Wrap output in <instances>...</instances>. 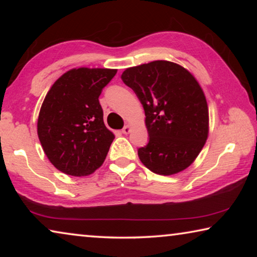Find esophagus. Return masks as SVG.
Segmentation results:
<instances>
[{
    "instance_id": "obj_1",
    "label": "esophagus",
    "mask_w": 257,
    "mask_h": 257,
    "mask_svg": "<svg viewBox=\"0 0 257 257\" xmlns=\"http://www.w3.org/2000/svg\"><path fill=\"white\" fill-rule=\"evenodd\" d=\"M130 130H132V127H130V124H125L124 127L122 128V133H123L124 135H127V134L130 133Z\"/></svg>"
}]
</instances>
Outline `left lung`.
<instances>
[{
	"instance_id": "1",
	"label": "left lung",
	"mask_w": 257,
	"mask_h": 257,
	"mask_svg": "<svg viewBox=\"0 0 257 257\" xmlns=\"http://www.w3.org/2000/svg\"><path fill=\"white\" fill-rule=\"evenodd\" d=\"M121 79L145 111L150 141L138 149L142 163L162 176L188 168L208 136V106L196 78L180 64L158 60L125 69Z\"/></svg>"
}]
</instances>
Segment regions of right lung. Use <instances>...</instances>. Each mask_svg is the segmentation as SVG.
<instances>
[{
	"mask_svg": "<svg viewBox=\"0 0 257 257\" xmlns=\"http://www.w3.org/2000/svg\"><path fill=\"white\" fill-rule=\"evenodd\" d=\"M116 69L75 68L47 92L37 121L44 153L66 175L84 177L103 164L114 135L104 124L98 97Z\"/></svg>",
	"mask_w": 257,
	"mask_h": 257,
	"instance_id": "right-lung-1",
	"label": "right lung"
}]
</instances>
